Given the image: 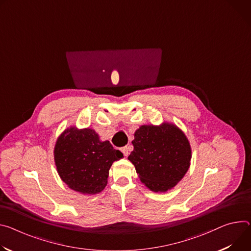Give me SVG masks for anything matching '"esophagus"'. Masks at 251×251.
<instances>
[{
    "label": "esophagus",
    "instance_id": "obj_1",
    "mask_svg": "<svg viewBox=\"0 0 251 251\" xmlns=\"http://www.w3.org/2000/svg\"><path fill=\"white\" fill-rule=\"evenodd\" d=\"M121 151H122V153L124 154V156H128V154H129V148L127 147V146H125V147H123L122 149H121Z\"/></svg>",
    "mask_w": 251,
    "mask_h": 251
}]
</instances>
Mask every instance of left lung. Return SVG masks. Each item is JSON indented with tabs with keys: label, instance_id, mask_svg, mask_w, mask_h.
<instances>
[{
	"label": "left lung",
	"instance_id": "obj_1",
	"mask_svg": "<svg viewBox=\"0 0 251 251\" xmlns=\"http://www.w3.org/2000/svg\"><path fill=\"white\" fill-rule=\"evenodd\" d=\"M128 159L142 183L151 191L166 192L184 177L190 166L191 147L176 125H142L134 133Z\"/></svg>",
	"mask_w": 251,
	"mask_h": 251
}]
</instances>
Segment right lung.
Returning <instances> with one entry per match:
<instances>
[{
  "label": "right lung",
  "mask_w": 251,
  "mask_h": 251,
  "mask_svg": "<svg viewBox=\"0 0 251 251\" xmlns=\"http://www.w3.org/2000/svg\"><path fill=\"white\" fill-rule=\"evenodd\" d=\"M123 153L101 141L91 128L66 129L57 139L54 159L61 179L74 191L97 194L107 185L109 170Z\"/></svg>",
  "instance_id": "right-lung-1"
}]
</instances>
